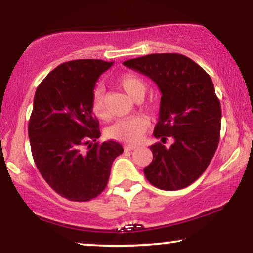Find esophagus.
Returning a JSON list of instances; mask_svg holds the SVG:
<instances>
[{"label":"esophagus","instance_id":"esophagus-1","mask_svg":"<svg viewBox=\"0 0 253 253\" xmlns=\"http://www.w3.org/2000/svg\"><path fill=\"white\" fill-rule=\"evenodd\" d=\"M124 149L125 151H133L136 149V145H125Z\"/></svg>","mask_w":253,"mask_h":253}]
</instances>
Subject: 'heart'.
<instances>
[{
  "mask_svg": "<svg viewBox=\"0 0 253 253\" xmlns=\"http://www.w3.org/2000/svg\"><path fill=\"white\" fill-rule=\"evenodd\" d=\"M118 84L134 100L143 97L146 91L145 81L135 74H124L123 76L119 77ZM91 109L98 119L104 120L107 118V110L104 107V90L102 86H96L92 92ZM147 126H149V123L143 117L121 119L109 127L107 134L109 138L115 139V140L136 144L141 140L144 133L146 132Z\"/></svg>",
  "mask_w": 253,
  "mask_h": 253,
  "instance_id": "b5f03b06",
  "label": "heart"
}]
</instances>
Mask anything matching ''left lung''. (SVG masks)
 <instances>
[{
  "mask_svg": "<svg viewBox=\"0 0 253 253\" xmlns=\"http://www.w3.org/2000/svg\"><path fill=\"white\" fill-rule=\"evenodd\" d=\"M161 90L159 118L150 147L153 159L144 169L147 181L163 190H178L205 172L217 149L221 106L210 75L190 58L155 53L124 62ZM170 136L173 144H164Z\"/></svg>",
  "mask_w": 253,
  "mask_h": 253,
  "instance_id": "8db88e82",
  "label": "left lung"
}]
</instances>
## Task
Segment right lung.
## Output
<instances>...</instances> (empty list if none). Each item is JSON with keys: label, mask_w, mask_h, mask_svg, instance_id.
I'll use <instances>...</instances> for the list:
<instances>
[{"label": "right lung", "mask_w": 253, "mask_h": 253, "mask_svg": "<svg viewBox=\"0 0 253 253\" xmlns=\"http://www.w3.org/2000/svg\"><path fill=\"white\" fill-rule=\"evenodd\" d=\"M112 65L101 59L60 64L34 95L28 123L34 163L52 189L70 201L85 202L100 195L113 162L124 152L117 141L96 143L100 124L91 109L98 77Z\"/></svg>", "instance_id": "1"}]
</instances>
